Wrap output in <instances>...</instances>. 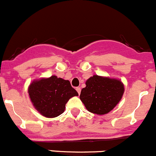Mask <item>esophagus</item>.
I'll list each match as a JSON object with an SVG mask.
<instances>
[{"mask_svg": "<svg viewBox=\"0 0 156 156\" xmlns=\"http://www.w3.org/2000/svg\"><path fill=\"white\" fill-rule=\"evenodd\" d=\"M76 91L78 92V94H80V92H81V88H80V87H76Z\"/></svg>", "mask_w": 156, "mask_h": 156, "instance_id": "obj_1", "label": "esophagus"}]
</instances>
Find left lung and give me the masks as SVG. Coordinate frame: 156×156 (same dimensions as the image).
Listing matches in <instances>:
<instances>
[{
    "mask_svg": "<svg viewBox=\"0 0 156 156\" xmlns=\"http://www.w3.org/2000/svg\"><path fill=\"white\" fill-rule=\"evenodd\" d=\"M80 99L89 112L105 115L111 111L122 99L125 85L119 79L94 75L85 82Z\"/></svg>",
    "mask_w": 156,
    "mask_h": 156,
    "instance_id": "1",
    "label": "left lung"
}]
</instances>
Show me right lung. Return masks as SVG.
Instances as JSON below:
<instances>
[{
  "mask_svg": "<svg viewBox=\"0 0 156 156\" xmlns=\"http://www.w3.org/2000/svg\"><path fill=\"white\" fill-rule=\"evenodd\" d=\"M28 94L34 108L46 118H55L62 114L68 101L78 96L69 80L55 75L34 80L28 87Z\"/></svg>",
  "mask_w": 156,
  "mask_h": 156,
  "instance_id": "obj_1",
  "label": "right lung"
}]
</instances>
